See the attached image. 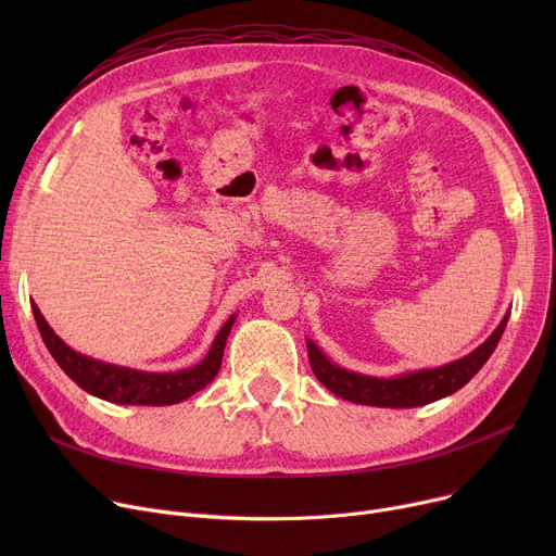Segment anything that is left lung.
Returning a JSON list of instances; mask_svg holds the SVG:
<instances>
[{"mask_svg":"<svg viewBox=\"0 0 556 556\" xmlns=\"http://www.w3.org/2000/svg\"><path fill=\"white\" fill-rule=\"evenodd\" d=\"M507 319L509 313L503 317L498 329H495L478 349H473L469 356L432 369L405 371L392 378L367 376L331 363L313 340H306L308 363L313 374L317 376V381L344 401L376 407H419L437 399H444L469 383L489 361L493 349L498 346L503 331L507 327Z\"/></svg>","mask_w":556,"mask_h":556,"instance_id":"1","label":"left lung"}]
</instances>
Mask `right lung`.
<instances>
[{"label":"right lung","mask_w":556,"mask_h":556,"mask_svg":"<svg viewBox=\"0 0 556 556\" xmlns=\"http://www.w3.org/2000/svg\"><path fill=\"white\" fill-rule=\"evenodd\" d=\"M31 308L49 354L58 365H61V369L72 378V381L87 394L99 396L110 403H122V405H170L193 396L202 388H207L220 369L225 342L233 327V319H237V315H231L227 319L223 329L218 331V336L214 338L207 356H204L198 365L180 371L162 374V371L130 369V367L112 365V363H103V361L78 354L70 344H65L55 336V331L47 325L45 315L36 304H31Z\"/></svg>","instance_id":"obj_1"}]
</instances>
